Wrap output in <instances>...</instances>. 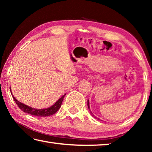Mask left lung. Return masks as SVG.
I'll return each mask as SVG.
<instances>
[{"label": "left lung", "mask_w": 152, "mask_h": 152, "mask_svg": "<svg viewBox=\"0 0 152 152\" xmlns=\"http://www.w3.org/2000/svg\"><path fill=\"white\" fill-rule=\"evenodd\" d=\"M87 104H88V109H89V110H90V112H91V114L92 115V117H94V118H96V119H98L99 120H100V119H99V118H97L96 117H95L94 115H93V113H92L91 111V110H90V109H91V108H90V104H89V101H88V102H87ZM101 121H102V120H101Z\"/></svg>", "instance_id": "obj_1"}]
</instances>
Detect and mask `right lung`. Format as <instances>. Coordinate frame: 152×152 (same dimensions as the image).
I'll return each mask as SVG.
<instances>
[{
    "instance_id": "add662e5",
    "label": "right lung",
    "mask_w": 152,
    "mask_h": 152,
    "mask_svg": "<svg viewBox=\"0 0 152 152\" xmlns=\"http://www.w3.org/2000/svg\"><path fill=\"white\" fill-rule=\"evenodd\" d=\"M10 91H11L12 96L13 98L14 101L18 105V107H19V109L20 110H22V111H23L25 113H29V114L32 115L33 116L37 117H48L55 114L61 107L63 99L66 95H63L60 99H59L58 101L55 102V104H53L52 106H51L50 107L46 108V109H34V108L27 106V105L22 103V102H19V101H17V100L14 97L13 94H12L11 89H10Z\"/></svg>"
}]
</instances>
